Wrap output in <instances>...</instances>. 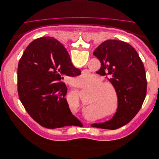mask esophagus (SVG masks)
Returning a JSON list of instances; mask_svg holds the SVG:
<instances>
[{"instance_id":"obj_1","label":"esophagus","mask_w":159,"mask_h":159,"mask_svg":"<svg viewBox=\"0 0 159 159\" xmlns=\"http://www.w3.org/2000/svg\"><path fill=\"white\" fill-rule=\"evenodd\" d=\"M84 73H86V72H87V71H84Z\"/></svg>"}]
</instances>
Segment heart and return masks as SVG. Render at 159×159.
Returning a JSON list of instances; mask_svg holds the SVG:
<instances>
[{"label": "heart", "mask_w": 159, "mask_h": 159, "mask_svg": "<svg viewBox=\"0 0 159 159\" xmlns=\"http://www.w3.org/2000/svg\"><path fill=\"white\" fill-rule=\"evenodd\" d=\"M91 80V77L85 75L79 78V85L85 86ZM94 91L91 95L89 106L91 109H97L100 112L105 113V117H111L117 113L119 96L117 88L110 82H104L98 78L93 84Z\"/></svg>", "instance_id": "obj_1"}]
</instances>
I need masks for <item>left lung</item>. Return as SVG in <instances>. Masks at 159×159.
I'll return each mask as SVG.
<instances>
[{"instance_id":"1","label":"left lung","mask_w":159,"mask_h":159,"mask_svg":"<svg viewBox=\"0 0 159 159\" xmlns=\"http://www.w3.org/2000/svg\"><path fill=\"white\" fill-rule=\"evenodd\" d=\"M93 55L101 62V68L96 72L108 77L117 88L119 104L112 119L91 126L116 129L131 121L142 106L147 87L145 68L134 48L121 40L103 42L95 50Z\"/></svg>"}]
</instances>
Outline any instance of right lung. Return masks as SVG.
I'll return each instance as SVG.
<instances>
[{"instance_id":"add662e5","label":"right lung","mask_w":159,"mask_h":159,"mask_svg":"<svg viewBox=\"0 0 159 159\" xmlns=\"http://www.w3.org/2000/svg\"><path fill=\"white\" fill-rule=\"evenodd\" d=\"M81 71L71 64L64 45L53 37L32 41L24 52L18 66V92L30 116L48 129L80 126L71 113L65 96L64 76Z\"/></svg>"}]
</instances>
